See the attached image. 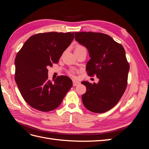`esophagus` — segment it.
I'll return each instance as SVG.
<instances>
[{
	"label": "esophagus",
	"instance_id": "obj_1",
	"mask_svg": "<svg viewBox=\"0 0 149 149\" xmlns=\"http://www.w3.org/2000/svg\"><path fill=\"white\" fill-rule=\"evenodd\" d=\"M80 84L79 82H77V81H73V86H76L77 85H79Z\"/></svg>",
	"mask_w": 149,
	"mask_h": 149
}]
</instances>
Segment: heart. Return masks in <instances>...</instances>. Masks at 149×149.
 Masks as SVG:
<instances>
[{"label":"heart","mask_w":149,"mask_h":149,"mask_svg":"<svg viewBox=\"0 0 149 149\" xmlns=\"http://www.w3.org/2000/svg\"><path fill=\"white\" fill-rule=\"evenodd\" d=\"M86 49L83 45H77L76 47H75V51H76V50H81V49ZM75 73L76 72L74 71V70H71L69 72V74L71 75V76H74Z\"/></svg>","instance_id":"obj_1"}]
</instances>
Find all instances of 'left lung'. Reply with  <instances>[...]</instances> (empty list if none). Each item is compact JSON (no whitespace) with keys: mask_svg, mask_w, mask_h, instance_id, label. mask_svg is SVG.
Returning a JSON list of instances; mask_svg holds the SVG:
<instances>
[{"mask_svg":"<svg viewBox=\"0 0 149 149\" xmlns=\"http://www.w3.org/2000/svg\"><path fill=\"white\" fill-rule=\"evenodd\" d=\"M75 38L89 52L88 75H95L99 79L97 84L82 82L86 87L82 101L91 112H106L119 102L127 86L130 66L125 50L121 44L104 33L75 32Z\"/></svg>","mask_w":149,"mask_h":149,"instance_id":"obj_1","label":"left lung"}]
</instances>
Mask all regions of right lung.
<instances>
[{
  "mask_svg": "<svg viewBox=\"0 0 149 149\" xmlns=\"http://www.w3.org/2000/svg\"><path fill=\"white\" fill-rule=\"evenodd\" d=\"M74 33L49 32L34 34L16 56L15 79L25 101L33 108L47 112L57 108L72 86L66 75L48 79V69L58 63L70 45Z\"/></svg>",
  "mask_w": 149,
  "mask_h": 149,
  "instance_id": "right-lung-1",
  "label": "right lung"
}]
</instances>
